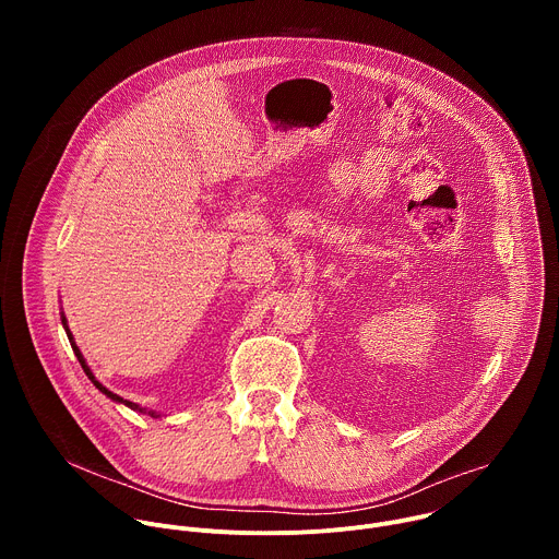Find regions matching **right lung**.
Wrapping results in <instances>:
<instances>
[{
	"instance_id": "right-lung-1",
	"label": "right lung",
	"mask_w": 559,
	"mask_h": 559,
	"mask_svg": "<svg viewBox=\"0 0 559 559\" xmlns=\"http://www.w3.org/2000/svg\"><path fill=\"white\" fill-rule=\"evenodd\" d=\"M61 323H63V328H66V316H61ZM66 334H68V341H70V345H72V352H74V356H76V360H79V365H82L84 367V371H86V376L93 380V384L102 391V393H106L108 397H110V401H115V403H123L126 407H130V409H134V412H143L145 414V409L143 407H139V405H134V403H130V401H123V397H119L117 393H112L110 389H106L95 376H93V371L88 369V365H86V360H84V356H82V352H79V347L74 345V341H72V334H70V330L66 328ZM152 418H154V412H147Z\"/></svg>"
}]
</instances>
